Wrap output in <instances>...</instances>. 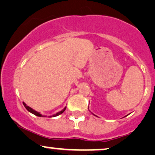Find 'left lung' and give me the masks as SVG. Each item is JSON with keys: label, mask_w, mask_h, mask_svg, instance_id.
I'll use <instances>...</instances> for the list:
<instances>
[{"label": "left lung", "mask_w": 155, "mask_h": 155, "mask_svg": "<svg viewBox=\"0 0 155 155\" xmlns=\"http://www.w3.org/2000/svg\"><path fill=\"white\" fill-rule=\"evenodd\" d=\"M88 109H89V107H88ZM91 114H93V115H94V116H96V117H97V115H95V114H93V113H91Z\"/></svg>", "instance_id": "obj_1"}]
</instances>
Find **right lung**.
Segmentation results:
<instances>
[{"label": "right lung", "mask_w": 155, "mask_h": 155, "mask_svg": "<svg viewBox=\"0 0 155 155\" xmlns=\"http://www.w3.org/2000/svg\"><path fill=\"white\" fill-rule=\"evenodd\" d=\"M23 105H24V107H25V109H26L27 110H28V111H29V112H31V113L34 114V115H36V116H37V117H47V116H45V115H42L41 114L40 112H38V111H36V110H34V109H33L32 108H31V107H28V106H27V105H26V104H25V103L23 102ZM66 107H64V109H62L61 111H58V112H57V113L54 114H53L52 116H48V117H54L58 116V115L61 114L63 113L64 111L66 110Z\"/></svg>", "instance_id": "1"}]
</instances>
